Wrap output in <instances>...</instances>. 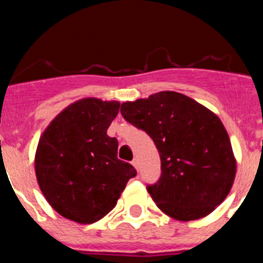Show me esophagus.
<instances>
[{
	"mask_svg": "<svg viewBox=\"0 0 263 263\" xmlns=\"http://www.w3.org/2000/svg\"><path fill=\"white\" fill-rule=\"evenodd\" d=\"M132 164H133L134 167H136L137 170H138V166H139V162H138V159H137V158H134L133 160H132Z\"/></svg>",
	"mask_w": 263,
	"mask_h": 263,
	"instance_id": "1",
	"label": "esophagus"
}]
</instances>
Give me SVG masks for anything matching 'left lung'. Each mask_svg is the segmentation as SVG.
Masks as SVG:
<instances>
[{
    "label": "left lung",
    "mask_w": 263,
    "mask_h": 263,
    "mask_svg": "<svg viewBox=\"0 0 263 263\" xmlns=\"http://www.w3.org/2000/svg\"><path fill=\"white\" fill-rule=\"evenodd\" d=\"M121 115L152 137L160 157V178L147 185L157 206L190 221L224 201L236 176V159L220 118L195 100L164 90L121 105Z\"/></svg>",
    "instance_id": "obj_1"
}]
</instances>
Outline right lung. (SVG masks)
I'll use <instances>...</instances> for the list:
<instances>
[{
	"instance_id": "right-lung-1",
	"label": "right lung",
	"mask_w": 263,
	"mask_h": 263,
	"mask_svg": "<svg viewBox=\"0 0 263 263\" xmlns=\"http://www.w3.org/2000/svg\"><path fill=\"white\" fill-rule=\"evenodd\" d=\"M117 101L83 99L51 121L39 139L35 174L42 194L63 217L99 221L117 204L133 166L117 158L118 141L106 134Z\"/></svg>"
}]
</instances>
